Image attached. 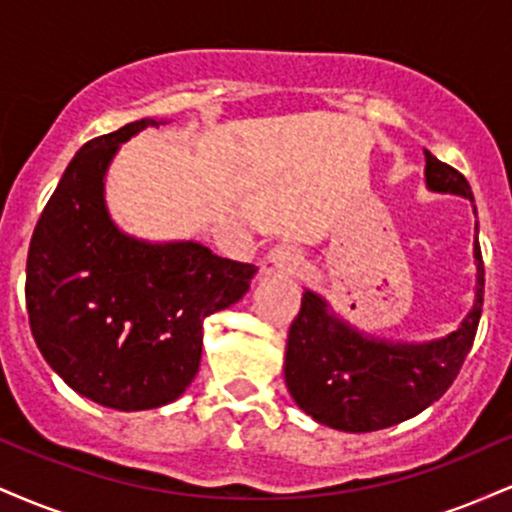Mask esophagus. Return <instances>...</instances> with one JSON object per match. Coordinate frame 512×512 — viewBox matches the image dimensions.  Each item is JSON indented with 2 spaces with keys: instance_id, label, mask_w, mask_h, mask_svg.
<instances>
[{
  "instance_id": "1",
  "label": "esophagus",
  "mask_w": 512,
  "mask_h": 512,
  "mask_svg": "<svg viewBox=\"0 0 512 512\" xmlns=\"http://www.w3.org/2000/svg\"><path fill=\"white\" fill-rule=\"evenodd\" d=\"M298 262H301V255H298L296 248H291V245H276V248L264 255V260L260 262V272L264 276L293 274Z\"/></svg>"
}]
</instances>
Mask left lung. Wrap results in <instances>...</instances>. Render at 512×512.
<instances>
[{
  "instance_id": "left-lung-1",
  "label": "left lung",
  "mask_w": 512,
  "mask_h": 512,
  "mask_svg": "<svg viewBox=\"0 0 512 512\" xmlns=\"http://www.w3.org/2000/svg\"><path fill=\"white\" fill-rule=\"evenodd\" d=\"M424 156L428 190L474 202L472 187L460 170L438 161L431 151H424ZM474 264L477 289L472 310L448 337L424 344L387 342L358 332L332 313L320 293L305 291L286 342L284 378L293 402L317 424L346 433L395 426L438 402L460 373L479 327L484 305L479 240H474Z\"/></svg>"
}]
</instances>
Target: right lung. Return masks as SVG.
I'll use <instances>...</instances> for the list:
<instances>
[{
  "instance_id": "right-lung-1",
  "label": "right lung",
  "mask_w": 512,
  "mask_h": 512,
  "mask_svg": "<svg viewBox=\"0 0 512 512\" xmlns=\"http://www.w3.org/2000/svg\"><path fill=\"white\" fill-rule=\"evenodd\" d=\"M158 127L129 122L76 151L28 248L26 308L40 354L91 402L156 409L190 387L202 322L238 303L255 264L195 240L149 243L122 233L105 207V173L122 142Z\"/></svg>"
}]
</instances>
